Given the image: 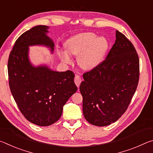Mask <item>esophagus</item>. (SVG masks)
<instances>
[{
	"instance_id": "obj_1",
	"label": "esophagus",
	"mask_w": 153,
	"mask_h": 153,
	"mask_svg": "<svg viewBox=\"0 0 153 153\" xmlns=\"http://www.w3.org/2000/svg\"><path fill=\"white\" fill-rule=\"evenodd\" d=\"M74 82H75V84H76V86L79 88V85H80V84H81V82H82V79H81V77H80L79 76H77V75H76V76H75Z\"/></svg>"
}]
</instances>
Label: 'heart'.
<instances>
[{"label":"heart","instance_id":"1","mask_svg":"<svg viewBox=\"0 0 153 153\" xmlns=\"http://www.w3.org/2000/svg\"><path fill=\"white\" fill-rule=\"evenodd\" d=\"M69 53L79 55L77 62L84 69H92L102 61L108 47V42L104 37L97 38L92 32L77 34L65 42ZM61 58L65 63L71 62V57L65 52L61 53Z\"/></svg>","mask_w":153,"mask_h":153}]
</instances>
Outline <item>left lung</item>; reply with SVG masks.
Here are the masks:
<instances>
[{
    "instance_id": "1",
    "label": "left lung",
    "mask_w": 153,
    "mask_h": 153,
    "mask_svg": "<svg viewBox=\"0 0 153 153\" xmlns=\"http://www.w3.org/2000/svg\"><path fill=\"white\" fill-rule=\"evenodd\" d=\"M140 64L130 41L116 31V40L104 61L83 74L79 86L83 113L90 123L106 126L126 112L138 86Z\"/></svg>"
}]
</instances>
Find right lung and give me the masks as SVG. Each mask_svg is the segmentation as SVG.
<instances>
[{
    "label": "right lung",
    "instance_id": "obj_1",
    "mask_svg": "<svg viewBox=\"0 0 153 153\" xmlns=\"http://www.w3.org/2000/svg\"><path fill=\"white\" fill-rule=\"evenodd\" d=\"M48 26L37 25L22 33L8 60L11 92L23 115L33 124L51 126L61 117L63 106L77 91L73 71H53L46 66L35 67L28 59V46L45 45L54 50L46 36Z\"/></svg>",
    "mask_w": 153,
    "mask_h": 153
}]
</instances>
